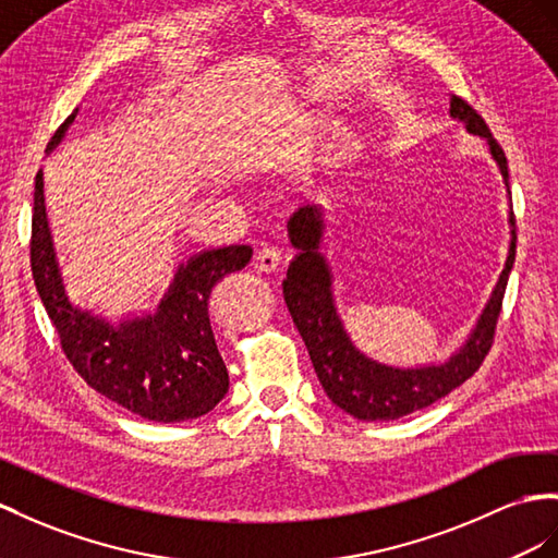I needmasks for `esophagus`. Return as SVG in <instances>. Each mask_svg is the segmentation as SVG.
Here are the masks:
<instances>
[{"label": "esophagus", "instance_id": "obj_1", "mask_svg": "<svg viewBox=\"0 0 558 558\" xmlns=\"http://www.w3.org/2000/svg\"><path fill=\"white\" fill-rule=\"evenodd\" d=\"M254 262H256V268L266 270V274H270V270H276V268L280 266L282 252H280L278 247H268V245H266V247H262L259 252H256Z\"/></svg>", "mask_w": 558, "mask_h": 558}]
</instances>
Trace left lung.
Returning <instances> with one entry per match:
<instances>
[{"instance_id": "obj_1", "label": "left lung", "mask_w": 558, "mask_h": 558, "mask_svg": "<svg viewBox=\"0 0 558 558\" xmlns=\"http://www.w3.org/2000/svg\"><path fill=\"white\" fill-rule=\"evenodd\" d=\"M450 116L462 120L471 134L488 141L490 153L509 189L507 155L474 106H469L462 96H452ZM509 221L513 226V214ZM288 231L292 245L299 250V256L290 264L288 278L282 282L284 304H288L296 330L304 339L325 393L330 396V401L337 408L363 422L398 420L415 410L428 408L452 389L462 387L481 367L493 347L497 318L499 311H502L507 280L513 256H517V231H511V245L502 276H499L490 302L485 306L476 330L471 332L464 349L457 351L448 363L417 369L379 365L351 344L344 325H341L335 311L330 270H327L325 259L318 254L323 235L320 207L306 205L294 211Z\"/></svg>"}]
</instances>
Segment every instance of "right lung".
<instances>
[{
	"label": "right lung",
	"instance_id": "obj_1",
	"mask_svg": "<svg viewBox=\"0 0 558 558\" xmlns=\"http://www.w3.org/2000/svg\"><path fill=\"white\" fill-rule=\"evenodd\" d=\"M73 120L75 112L56 130L49 150ZM41 189L39 171L31 235L33 278L75 373L94 391L143 420L169 424L207 415L228 391V369L209 320V296L223 276L250 264L252 247L199 252L179 268L155 316L112 327L68 302Z\"/></svg>",
	"mask_w": 558,
	"mask_h": 558
}]
</instances>
